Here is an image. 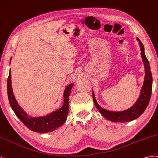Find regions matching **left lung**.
Here are the masks:
<instances>
[{
  "instance_id": "8db88e82",
  "label": "left lung",
  "mask_w": 158,
  "mask_h": 158,
  "mask_svg": "<svg viewBox=\"0 0 158 158\" xmlns=\"http://www.w3.org/2000/svg\"><path fill=\"white\" fill-rule=\"evenodd\" d=\"M138 45L140 48L141 57L143 63L144 69H145V77H144L143 83L141 89L140 93L136 101L129 109L123 111H110L102 109L97 103L94 92L92 90L93 98L94 105L101 114L107 120L115 123H127L135 120L139 117L145 111L150 100L152 90V75L150 70V63L148 61L144 52V47L142 43L138 38Z\"/></svg>"
}]
</instances>
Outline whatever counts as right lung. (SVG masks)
<instances>
[{
    "label": "right lung",
    "mask_w": 158,
    "mask_h": 158,
    "mask_svg": "<svg viewBox=\"0 0 158 158\" xmlns=\"http://www.w3.org/2000/svg\"><path fill=\"white\" fill-rule=\"evenodd\" d=\"M12 57L10 60V64ZM73 83L67 85L64 91V103L61 108L44 116H31L28 114L19 105L13 93L11 80V71H9L7 81V91L9 102L13 111L26 127L33 132L47 133L60 128L64 124L69 112V97Z\"/></svg>",
    "instance_id": "1"
}]
</instances>
